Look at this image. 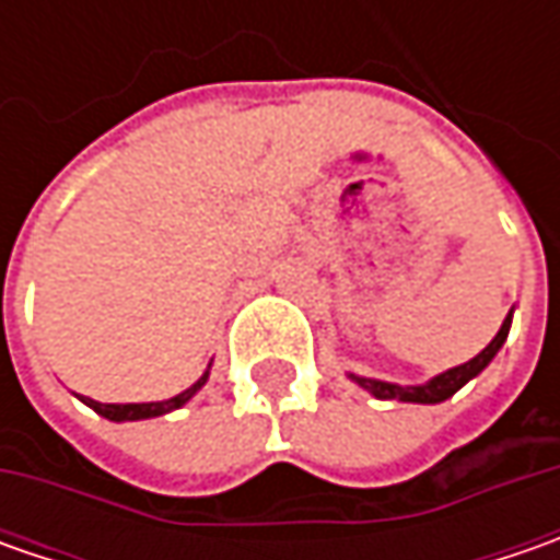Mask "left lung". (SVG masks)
I'll return each instance as SVG.
<instances>
[{
    "label": "left lung",
    "instance_id": "8db88e82",
    "mask_svg": "<svg viewBox=\"0 0 560 560\" xmlns=\"http://www.w3.org/2000/svg\"><path fill=\"white\" fill-rule=\"evenodd\" d=\"M511 317H514V308L508 312V317L502 320L499 334L492 336V342L486 346L480 355H474L470 361H464L458 368H448L442 374L430 376L427 383H418V386H401V383H386V380H374V376H361L349 374L352 383H358L361 389H368L374 398H396V401H415V405H440L445 398H452L464 383H470L477 374H483L489 368V361L499 355V349L505 346L508 330H511Z\"/></svg>",
    "mask_w": 560,
    "mask_h": 560
}]
</instances>
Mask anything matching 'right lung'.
Instances as JSON below:
<instances>
[{"mask_svg": "<svg viewBox=\"0 0 560 560\" xmlns=\"http://www.w3.org/2000/svg\"><path fill=\"white\" fill-rule=\"evenodd\" d=\"M208 374H211V364H208V371H205L189 389L184 393H177L174 398H164V401H127V405H102L96 398H86V396H77L83 405H90L96 415H102L105 420H115V423H124V420H149V418H162V415H171V411H177V408H184L189 398L196 396L199 389H202L205 383H208Z\"/></svg>", "mask_w": 560, "mask_h": 560, "instance_id": "right-lung-1", "label": "right lung"}]
</instances>
